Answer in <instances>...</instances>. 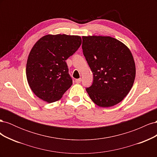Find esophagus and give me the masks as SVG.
Instances as JSON below:
<instances>
[{"instance_id": "esophagus-1", "label": "esophagus", "mask_w": 157, "mask_h": 157, "mask_svg": "<svg viewBox=\"0 0 157 157\" xmlns=\"http://www.w3.org/2000/svg\"><path fill=\"white\" fill-rule=\"evenodd\" d=\"M81 80H82L81 78L76 79V80H75V82H76V83H80V82H81Z\"/></svg>"}]
</instances>
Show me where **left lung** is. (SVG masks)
<instances>
[{
	"mask_svg": "<svg viewBox=\"0 0 157 157\" xmlns=\"http://www.w3.org/2000/svg\"><path fill=\"white\" fill-rule=\"evenodd\" d=\"M83 54L93 73L92 86L86 89L97 105L109 107L122 101L136 77L132 52L122 42L107 36H83Z\"/></svg>",
	"mask_w": 157,
	"mask_h": 157,
	"instance_id": "obj_1",
	"label": "left lung"
}]
</instances>
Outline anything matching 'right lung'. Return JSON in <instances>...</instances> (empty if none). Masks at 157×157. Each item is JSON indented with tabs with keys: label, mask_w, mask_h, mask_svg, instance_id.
Returning <instances> with one entry per match:
<instances>
[{
	"label": "right lung",
	"mask_w": 157,
	"mask_h": 157,
	"mask_svg": "<svg viewBox=\"0 0 157 157\" xmlns=\"http://www.w3.org/2000/svg\"><path fill=\"white\" fill-rule=\"evenodd\" d=\"M78 35H47L30 52L26 65L28 84L36 96L46 102L59 100L73 80L65 60L81 45Z\"/></svg>",
	"instance_id": "obj_1"
}]
</instances>
